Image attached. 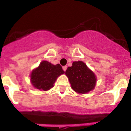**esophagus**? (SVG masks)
<instances>
[{"label":"esophagus","mask_w":131,"mask_h":131,"mask_svg":"<svg viewBox=\"0 0 131 131\" xmlns=\"http://www.w3.org/2000/svg\"><path fill=\"white\" fill-rule=\"evenodd\" d=\"M63 71H66V69H67V66H63Z\"/></svg>","instance_id":"34e87169"}]
</instances>
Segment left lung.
<instances>
[{
	"mask_svg": "<svg viewBox=\"0 0 131 131\" xmlns=\"http://www.w3.org/2000/svg\"><path fill=\"white\" fill-rule=\"evenodd\" d=\"M71 88L76 92L84 94L93 90L96 84L95 75L81 61L74 62L66 71Z\"/></svg>",
	"mask_w": 131,
	"mask_h": 131,
	"instance_id": "left-lung-1",
	"label": "left lung"
}]
</instances>
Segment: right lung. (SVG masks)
Masks as SVG:
<instances>
[{
	"label": "right lung",
	"mask_w": 131,
	"mask_h": 131,
	"mask_svg": "<svg viewBox=\"0 0 131 131\" xmlns=\"http://www.w3.org/2000/svg\"><path fill=\"white\" fill-rule=\"evenodd\" d=\"M64 73L60 64L53 65L47 61H42L31 73V83L36 89L48 91L54 86L58 77Z\"/></svg>",
	"instance_id": "1"
}]
</instances>
